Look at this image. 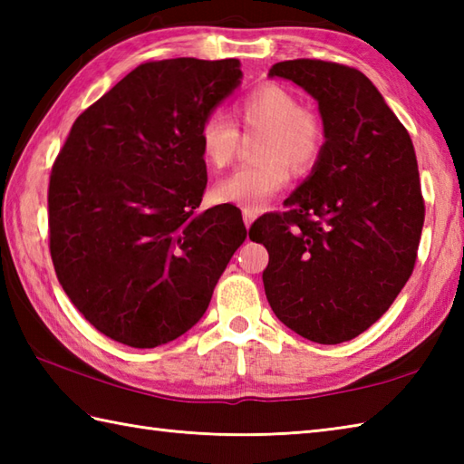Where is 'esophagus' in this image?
Instances as JSON below:
<instances>
[{
	"label": "esophagus",
	"mask_w": 464,
	"mask_h": 464,
	"mask_svg": "<svg viewBox=\"0 0 464 464\" xmlns=\"http://www.w3.org/2000/svg\"><path fill=\"white\" fill-rule=\"evenodd\" d=\"M255 217H257V213H255V211L243 209V221H245V227H251V223L255 221Z\"/></svg>",
	"instance_id": "34e87169"
}]
</instances>
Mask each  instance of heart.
Masks as SVG:
<instances>
[{"label":"heart","mask_w":464,"mask_h":464,"mask_svg":"<svg viewBox=\"0 0 464 464\" xmlns=\"http://www.w3.org/2000/svg\"><path fill=\"white\" fill-rule=\"evenodd\" d=\"M233 113L245 127L265 130L257 157L261 161L241 165L217 181L211 199L257 211L289 183L291 169L303 173L317 163L323 147L319 115L301 107L299 97L277 83H263L239 97ZM239 131L221 111L205 115L199 125V147L205 163L213 169L229 165L237 151Z\"/></svg>","instance_id":"heart-1"}]
</instances>
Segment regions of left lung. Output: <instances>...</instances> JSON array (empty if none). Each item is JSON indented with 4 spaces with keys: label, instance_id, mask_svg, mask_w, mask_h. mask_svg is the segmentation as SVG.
Listing matches in <instances>:
<instances>
[{
    "label": "left lung",
    "instance_id": "left-lung-1",
    "mask_svg": "<svg viewBox=\"0 0 464 464\" xmlns=\"http://www.w3.org/2000/svg\"><path fill=\"white\" fill-rule=\"evenodd\" d=\"M269 75L317 100L324 143L311 175L285 199L289 209L249 229L269 251L265 295L301 337L351 341L387 313L415 269L425 223L415 147L359 69L291 59Z\"/></svg>",
    "mask_w": 464,
    "mask_h": 464
}]
</instances>
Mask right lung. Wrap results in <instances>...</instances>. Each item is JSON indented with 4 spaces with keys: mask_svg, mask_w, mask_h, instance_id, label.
Returning a JSON list of instances; mask_svg holds the SVG:
<instances>
[{
    "mask_svg": "<svg viewBox=\"0 0 464 464\" xmlns=\"http://www.w3.org/2000/svg\"><path fill=\"white\" fill-rule=\"evenodd\" d=\"M239 59L135 67L77 117L49 177V251L63 291L117 343L153 349L203 317L247 237L241 211L203 213L199 125L241 83Z\"/></svg>",
    "mask_w": 464,
    "mask_h": 464,
    "instance_id": "obj_1",
    "label": "right lung"
}]
</instances>
